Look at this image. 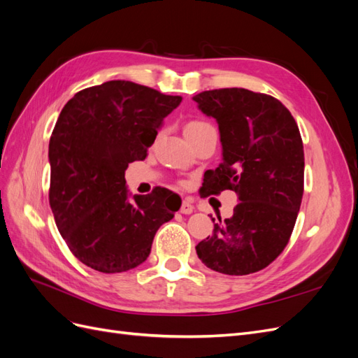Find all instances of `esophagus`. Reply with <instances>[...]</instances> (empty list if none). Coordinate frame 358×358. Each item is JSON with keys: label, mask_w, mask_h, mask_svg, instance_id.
<instances>
[{"label": "esophagus", "mask_w": 358, "mask_h": 358, "mask_svg": "<svg viewBox=\"0 0 358 358\" xmlns=\"http://www.w3.org/2000/svg\"><path fill=\"white\" fill-rule=\"evenodd\" d=\"M192 210H194V206H192L189 201L183 200V201H182V206H180V213L189 215V213H192Z\"/></svg>", "instance_id": "esophagus-1"}]
</instances>
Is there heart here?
Instances as JSON below:
<instances>
[{
	"instance_id": "heart-1",
	"label": "heart",
	"mask_w": 358,
	"mask_h": 358,
	"mask_svg": "<svg viewBox=\"0 0 358 358\" xmlns=\"http://www.w3.org/2000/svg\"><path fill=\"white\" fill-rule=\"evenodd\" d=\"M210 128H213V125L209 124L208 121H203V119H191V121L185 124V136L188 138L196 137L203 131H206V129H210Z\"/></svg>"
}]
</instances>
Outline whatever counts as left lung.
I'll list each match as a JSON object with an SVG mask.
<instances>
[{
	"label": "left lung",
	"instance_id": "8db88e82",
	"mask_svg": "<svg viewBox=\"0 0 358 358\" xmlns=\"http://www.w3.org/2000/svg\"><path fill=\"white\" fill-rule=\"evenodd\" d=\"M192 100L218 121L224 149V161L204 175L203 197L231 189L239 200L231 218L196 246L197 255L224 275L259 272L288 245L301 204L305 152L297 122L275 96L245 88L203 91Z\"/></svg>",
	"mask_w": 358,
	"mask_h": 358
}]
</instances>
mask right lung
<instances>
[{
    "mask_svg": "<svg viewBox=\"0 0 358 358\" xmlns=\"http://www.w3.org/2000/svg\"><path fill=\"white\" fill-rule=\"evenodd\" d=\"M182 99L128 80L79 91L49 142V204L71 254L94 270L121 273L148 258L159 227L180 208L169 189L128 200L125 170L148 157L158 127Z\"/></svg>",
    "mask_w": 358,
    "mask_h": 358,
    "instance_id": "add662e5",
    "label": "right lung"
}]
</instances>
